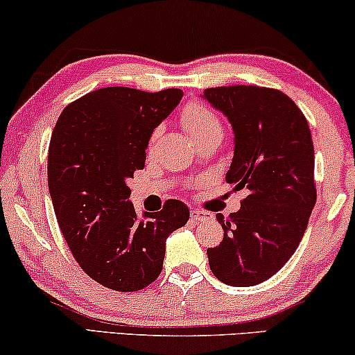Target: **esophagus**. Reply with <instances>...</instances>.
<instances>
[{
    "label": "esophagus",
    "instance_id": "obj_1",
    "mask_svg": "<svg viewBox=\"0 0 355 355\" xmlns=\"http://www.w3.org/2000/svg\"><path fill=\"white\" fill-rule=\"evenodd\" d=\"M207 218V213H203V211H200V210H191V220L192 221H202V220H205Z\"/></svg>",
    "mask_w": 355,
    "mask_h": 355
}]
</instances>
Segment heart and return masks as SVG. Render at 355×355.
<instances>
[{"instance_id":"b5f03b06","label":"heart","mask_w":355,"mask_h":355,"mask_svg":"<svg viewBox=\"0 0 355 355\" xmlns=\"http://www.w3.org/2000/svg\"><path fill=\"white\" fill-rule=\"evenodd\" d=\"M181 124L186 129L189 137L196 144L210 137H216V135L221 137L223 134V124L220 118L200 101H189L184 106L181 111ZM159 132H162V129L157 128L150 135V147H153V144L157 142Z\"/></svg>"}]
</instances>
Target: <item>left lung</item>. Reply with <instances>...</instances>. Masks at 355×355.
Listing matches in <instances>:
<instances>
[{
  "instance_id": "1",
  "label": "left lung",
  "mask_w": 355,
  "mask_h": 355,
  "mask_svg": "<svg viewBox=\"0 0 355 355\" xmlns=\"http://www.w3.org/2000/svg\"><path fill=\"white\" fill-rule=\"evenodd\" d=\"M203 96L234 129L226 182L247 191L239 211L218 215L225 236L207 250L210 268L225 284H260L297 249L317 202L309 123L288 95L268 87H211Z\"/></svg>"
}]
</instances>
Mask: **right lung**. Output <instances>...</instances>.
I'll use <instances>...</instances> for the list:
<instances>
[{"instance_id":"1","label":"right lung","mask_w":355,"mask_h":355,"mask_svg":"<svg viewBox=\"0 0 355 355\" xmlns=\"http://www.w3.org/2000/svg\"><path fill=\"white\" fill-rule=\"evenodd\" d=\"M181 98L179 89L105 87L67 105L53 129L48 189L58 225L80 268L108 289L135 293L152 284L166 237L189 220V208L171 198L139 221L128 200L150 135Z\"/></svg>"}]
</instances>
